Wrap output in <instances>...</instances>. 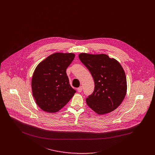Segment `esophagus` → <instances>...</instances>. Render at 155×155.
I'll use <instances>...</instances> for the list:
<instances>
[{"mask_svg":"<svg viewBox=\"0 0 155 155\" xmlns=\"http://www.w3.org/2000/svg\"><path fill=\"white\" fill-rule=\"evenodd\" d=\"M82 87L81 86V87H79L78 88V91L79 92H81L82 91Z\"/></svg>","mask_w":155,"mask_h":155,"instance_id":"34e87169","label":"esophagus"}]
</instances>
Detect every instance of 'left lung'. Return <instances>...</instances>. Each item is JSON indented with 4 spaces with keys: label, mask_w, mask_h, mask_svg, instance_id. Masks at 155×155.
<instances>
[{
    "label": "left lung",
    "mask_w": 155,
    "mask_h": 155,
    "mask_svg": "<svg viewBox=\"0 0 155 155\" xmlns=\"http://www.w3.org/2000/svg\"><path fill=\"white\" fill-rule=\"evenodd\" d=\"M81 61L90 71L95 84L86 102L98 114L111 112L124 100L127 89L125 71L120 63L107 55L81 53Z\"/></svg>",
    "instance_id": "1"
}]
</instances>
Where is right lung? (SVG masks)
<instances>
[{
	"label": "right lung",
	"mask_w": 155,
	"mask_h": 155,
	"mask_svg": "<svg viewBox=\"0 0 155 155\" xmlns=\"http://www.w3.org/2000/svg\"><path fill=\"white\" fill-rule=\"evenodd\" d=\"M73 53H54L36 67L32 77L33 96L37 105L48 113L62 109L76 90L70 85L66 69L73 61Z\"/></svg>",
	"instance_id": "right-lung-1"
}]
</instances>
